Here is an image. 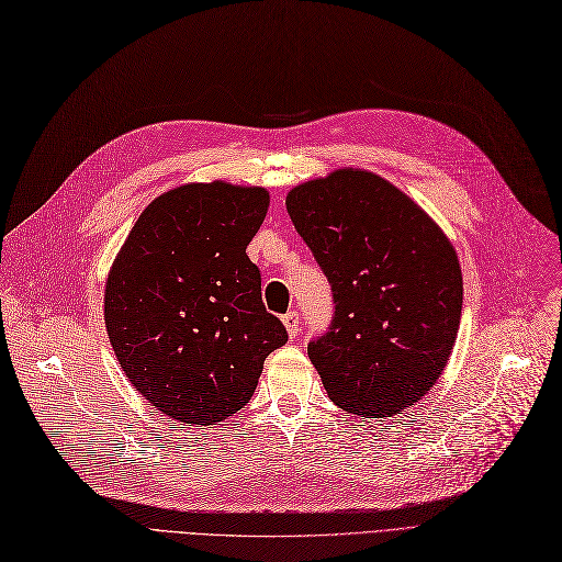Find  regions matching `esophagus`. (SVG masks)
<instances>
[{
    "label": "esophagus",
    "instance_id": "34e87169",
    "mask_svg": "<svg viewBox=\"0 0 562 562\" xmlns=\"http://www.w3.org/2000/svg\"><path fill=\"white\" fill-rule=\"evenodd\" d=\"M282 324H284V328H286L289 338H296V336L301 334V319H299V313H286V315L282 317Z\"/></svg>",
    "mask_w": 562,
    "mask_h": 562
}]
</instances>
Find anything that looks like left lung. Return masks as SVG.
<instances>
[{"label":"left lung","instance_id":"left-lung-1","mask_svg":"<svg viewBox=\"0 0 562 562\" xmlns=\"http://www.w3.org/2000/svg\"><path fill=\"white\" fill-rule=\"evenodd\" d=\"M286 213L334 289V324L307 347L328 398L366 419L403 414L440 380L459 336L451 240L396 184L349 166L289 190Z\"/></svg>","mask_w":562,"mask_h":562}]
</instances>
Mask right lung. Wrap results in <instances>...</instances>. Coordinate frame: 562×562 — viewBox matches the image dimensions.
<instances>
[{"mask_svg":"<svg viewBox=\"0 0 562 562\" xmlns=\"http://www.w3.org/2000/svg\"><path fill=\"white\" fill-rule=\"evenodd\" d=\"M268 205L263 187L187 182L145 207L120 247L103 319L124 375L164 417L190 426L232 417L286 342L245 252Z\"/></svg>","mask_w":562,"mask_h":562,"instance_id":"right-lung-1","label":"right lung"}]
</instances>
